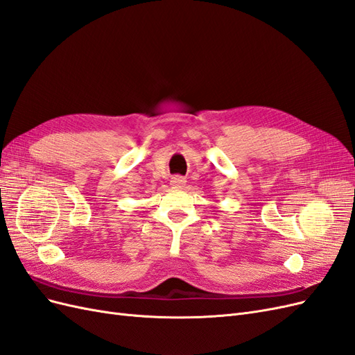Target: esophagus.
<instances>
[{
    "label": "esophagus",
    "mask_w": 355,
    "mask_h": 355,
    "mask_svg": "<svg viewBox=\"0 0 355 355\" xmlns=\"http://www.w3.org/2000/svg\"><path fill=\"white\" fill-rule=\"evenodd\" d=\"M170 184L173 188H182V187H185L187 180H185V178H182V176H175V178H171Z\"/></svg>",
    "instance_id": "1"
}]
</instances>
